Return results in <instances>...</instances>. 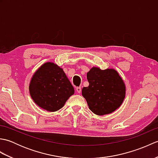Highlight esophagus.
<instances>
[{"label": "esophagus", "mask_w": 158, "mask_h": 158, "mask_svg": "<svg viewBox=\"0 0 158 158\" xmlns=\"http://www.w3.org/2000/svg\"><path fill=\"white\" fill-rule=\"evenodd\" d=\"M76 91H77V93H81V87H77V88H76Z\"/></svg>", "instance_id": "1"}]
</instances>
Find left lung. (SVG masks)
Here are the masks:
<instances>
[{"label":"left lung","mask_w":158,"mask_h":158,"mask_svg":"<svg viewBox=\"0 0 158 158\" xmlns=\"http://www.w3.org/2000/svg\"><path fill=\"white\" fill-rule=\"evenodd\" d=\"M88 87L82 89L89 109L98 115L115 111L122 105L126 94V86L115 70H101L93 67L87 73Z\"/></svg>","instance_id":"obj_1"}]
</instances>
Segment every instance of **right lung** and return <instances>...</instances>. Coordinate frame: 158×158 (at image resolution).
Returning <instances> with one entry per match:
<instances>
[{
	"instance_id": "1",
	"label": "right lung",
	"mask_w": 158,
	"mask_h": 158,
	"mask_svg": "<svg viewBox=\"0 0 158 158\" xmlns=\"http://www.w3.org/2000/svg\"><path fill=\"white\" fill-rule=\"evenodd\" d=\"M29 91L39 106L54 112L62 108L75 89L62 69L53 62H46L33 75Z\"/></svg>"
}]
</instances>
